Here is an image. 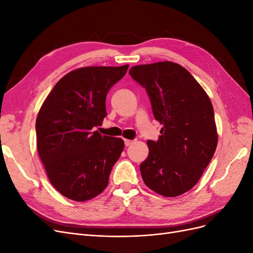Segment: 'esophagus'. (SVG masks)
<instances>
[{
  "instance_id": "34e87169",
  "label": "esophagus",
  "mask_w": 253,
  "mask_h": 253,
  "mask_svg": "<svg viewBox=\"0 0 253 253\" xmlns=\"http://www.w3.org/2000/svg\"><path fill=\"white\" fill-rule=\"evenodd\" d=\"M133 143V140H128V139H125V144L126 147H128V145H131Z\"/></svg>"
}]
</instances>
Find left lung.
<instances>
[{
  "instance_id": "obj_1",
  "label": "left lung",
  "mask_w": 253,
  "mask_h": 253,
  "mask_svg": "<svg viewBox=\"0 0 253 253\" xmlns=\"http://www.w3.org/2000/svg\"><path fill=\"white\" fill-rule=\"evenodd\" d=\"M128 74L147 90L153 115L164 125L158 140L147 142L142 179L163 196L186 193L202 177L217 145L210 98L185 67L170 61L136 65Z\"/></svg>"
}]
</instances>
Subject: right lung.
<instances>
[{
  "instance_id": "right-lung-1",
  "label": "right lung",
  "mask_w": 253,
  "mask_h": 253,
  "mask_svg": "<svg viewBox=\"0 0 253 253\" xmlns=\"http://www.w3.org/2000/svg\"><path fill=\"white\" fill-rule=\"evenodd\" d=\"M127 68L87 66L66 74L38 114V153L51 185L70 200H91L108 187L125 142L93 128L101 126L106 95Z\"/></svg>"
}]
</instances>
